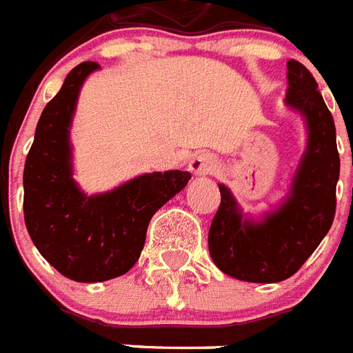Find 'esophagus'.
<instances>
[{
	"instance_id": "esophagus-1",
	"label": "esophagus",
	"mask_w": 353,
	"mask_h": 353,
	"mask_svg": "<svg viewBox=\"0 0 353 353\" xmlns=\"http://www.w3.org/2000/svg\"><path fill=\"white\" fill-rule=\"evenodd\" d=\"M189 170L194 176H210L216 172V161L215 157L210 153H198L190 159Z\"/></svg>"
}]
</instances>
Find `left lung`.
Listing matches in <instances>:
<instances>
[{
  "label": "left lung",
  "mask_w": 353,
  "mask_h": 353,
  "mask_svg": "<svg viewBox=\"0 0 353 353\" xmlns=\"http://www.w3.org/2000/svg\"><path fill=\"white\" fill-rule=\"evenodd\" d=\"M284 103L307 127V148L292 177L288 196L275 210L254 216L226 185H219L221 205L211 223L208 245L219 270L247 283H281L301 268L330 232L336 208L341 159L335 121L309 69L288 63Z\"/></svg>",
  "instance_id": "8db88e82"
}]
</instances>
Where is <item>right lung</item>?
I'll list each match as a JSON object with an SVG mask.
<instances>
[{
	"label": "right lung",
	"instance_id": "right-lung-1",
	"mask_svg": "<svg viewBox=\"0 0 353 353\" xmlns=\"http://www.w3.org/2000/svg\"><path fill=\"white\" fill-rule=\"evenodd\" d=\"M101 69L83 61L44 106L23 166V221L52 268L77 283L110 281L137 263L151 216L174 198L190 174L151 172L116 189L85 194L72 177L70 125L85 78Z\"/></svg>",
	"mask_w": 353,
	"mask_h": 353
}]
</instances>
